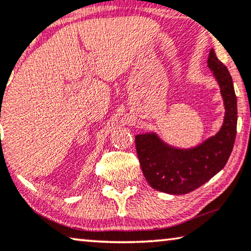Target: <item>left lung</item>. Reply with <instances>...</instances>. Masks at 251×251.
Segmentation results:
<instances>
[{
  "instance_id": "8db88e82",
  "label": "left lung",
  "mask_w": 251,
  "mask_h": 251,
  "mask_svg": "<svg viewBox=\"0 0 251 251\" xmlns=\"http://www.w3.org/2000/svg\"><path fill=\"white\" fill-rule=\"evenodd\" d=\"M208 66L217 78L225 105V119L218 133L192 150L166 145L155 133L136 136V150L146 180L153 188L169 194L197 190L225 167L236 136L238 105L232 76L214 49Z\"/></svg>"
}]
</instances>
